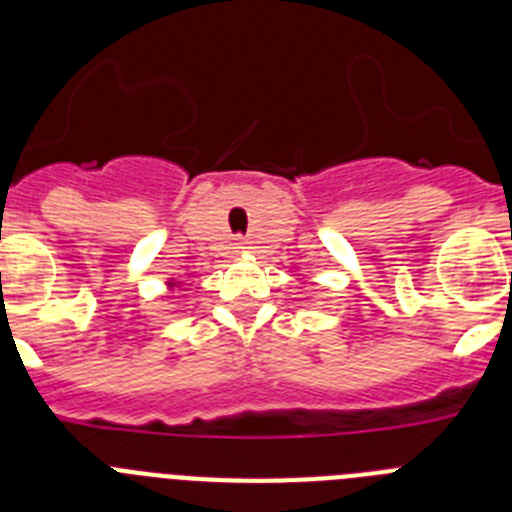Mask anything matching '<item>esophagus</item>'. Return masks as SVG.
<instances>
[{
  "instance_id": "1",
  "label": "esophagus",
  "mask_w": 512,
  "mask_h": 512,
  "mask_svg": "<svg viewBox=\"0 0 512 512\" xmlns=\"http://www.w3.org/2000/svg\"><path fill=\"white\" fill-rule=\"evenodd\" d=\"M246 241H235V251H238V253H241V251H246Z\"/></svg>"
}]
</instances>
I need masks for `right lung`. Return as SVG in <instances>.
<instances>
[{"mask_svg": "<svg viewBox=\"0 0 512 512\" xmlns=\"http://www.w3.org/2000/svg\"><path fill=\"white\" fill-rule=\"evenodd\" d=\"M174 284H176V282H174V279H171V282H169V287H174Z\"/></svg>", "mask_w": 512, "mask_h": 512, "instance_id": "1", "label": "right lung"}]
</instances>
